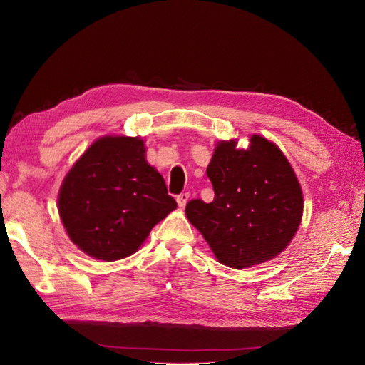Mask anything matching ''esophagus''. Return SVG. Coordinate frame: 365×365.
Returning a JSON list of instances; mask_svg holds the SVG:
<instances>
[{"label": "esophagus", "instance_id": "obj_1", "mask_svg": "<svg viewBox=\"0 0 365 365\" xmlns=\"http://www.w3.org/2000/svg\"><path fill=\"white\" fill-rule=\"evenodd\" d=\"M187 200H190V192H182L180 195H178V205L180 207H185L186 203H187Z\"/></svg>", "mask_w": 365, "mask_h": 365}]
</instances>
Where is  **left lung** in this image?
<instances>
[{
    "mask_svg": "<svg viewBox=\"0 0 365 365\" xmlns=\"http://www.w3.org/2000/svg\"><path fill=\"white\" fill-rule=\"evenodd\" d=\"M220 141L206 170L212 203L191 200L186 217L217 260L244 269L272 260L298 232L304 210L301 185L279 148L260 135L250 147Z\"/></svg>",
    "mask_w": 365,
    "mask_h": 365,
    "instance_id": "8db88e82",
    "label": "left lung"
}]
</instances>
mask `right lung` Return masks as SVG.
Listing matches in <instances>:
<instances>
[{
    "mask_svg": "<svg viewBox=\"0 0 365 365\" xmlns=\"http://www.w3.org/2000/svg\"><path fill=\"white\" fill-rule=\"evenodd\" d=\"M175 207L164 178L147 164L144 141L130 137L94 141L66 174L58 194L71 240L103 262L133 254Z\"/></svg>",
    "mask_w": 365,
    "mask_h": 365,
    "instance_id": "obj_1",
    "label": "right lung"
}]
</instances>
